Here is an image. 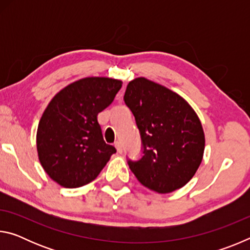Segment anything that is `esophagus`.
I'll return each instance as SVG.
<instances>
[{"instance_id":"esophagus-1","label":"esophagus","mask_w":250,"mask_h":250,"mask_svg":"<svg viewBox=\"0 0 250 250\" xmlns=\"http://www.w3.org/2000/svg\"><path fill=\"white\" fill-rule=\"evenodd\" d=\"M115 146H116V149H117V151L119 152V153H121L122 152V146H121V142H119V141H117L116 143H115Z\"/></svg>"}]
</instances>
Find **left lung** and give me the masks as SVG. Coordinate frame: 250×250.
Returning a JSON list of instances; mask_svg holds the SVG:
<instances>
[{
	"mask_svg": "<svg viewBox=\"0 0 250 250\" xmlns=\"http://www.w3.org/2000/svg\"><path fill=\"white\" fill-rule=\"evenodd\" d=\"M125 103L141 133L143 156L128 161L146 188L171 193L191 181L201 166L205 134L201 120L183 97L145 77L128 83Z\"/></svg>",
	"mask_w": 250,
	"mask_h": 250,
	"instance_id": "left-lung-1",
	"label": "left lung"
}]
</instances>
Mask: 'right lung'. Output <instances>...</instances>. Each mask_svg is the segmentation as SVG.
<instances>
[{"label":"right lung","instance_id":"1","mask_svg":"<svg viewBox=\"0 0 250 250\" xmlns=\"http://www.w3.org/2000/svg\"><path fill=\"white\" fill-rule=\"evenodd\" d=\"M121 87L119 79H79L55 95L44 110L36 133L37 154L44 171L62 188L90 183L116 153L104 142L97 117Z\"/></svg>","mask_w":250,"mask_h":250}]
</instances>
